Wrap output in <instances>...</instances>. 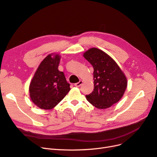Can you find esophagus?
<instances>
[{
    "label": "esophagus",
    "mask_w": 157,
    "mask_h": 157,
    "mask_svg": "<svg viewBox=\"0 0 157 157\" xmlns=\"http://www.w3.org/2000/svg\"><path fill=\"white\" fill-rule=\"evenodd\" d=\"M82 83H83V81H82V80H80L79 82H78V83H75L74 84V85L75 86V87H79V86L82 84Z\"/></svg>",
    "instance_id": "1"
}]
</instances>
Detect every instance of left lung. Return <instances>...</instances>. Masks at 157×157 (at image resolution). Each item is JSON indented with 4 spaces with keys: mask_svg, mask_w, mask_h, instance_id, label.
Masks as SVG:
<instances>
[{
    "mask_svg": "<svg viewBox=\"0 0 157 157\" xmlns=\"http://www.w3.org/2000/svg\"><path fill=\"white\" fill-rule=\"evenodd\" d=\"M83 57L94 68L93 91L86 95L89 102L98 109H106L122 98L127 80L118 64L109 55L97 48H90Z\"/></svg>",
    "mask_w": 157,
    "mask_h": 157,
    "instance_id": "1",
    "label": "left lung"
}]
</instances>
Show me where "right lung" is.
Listing matches in <instances>:
<instances>
[{
  "instance_id": "right-lung-1",
  "label": "right lung",
  "mask_w": 157,
  "mask_h": 157,
  "mask_svg": "<svg viewBox=\"0 0 157 157\" xmlns=\"http://www.w3.org/2000/svg\"><path fill=\"white\" fill-rule=\"evenodd\" d=\"M60 59L58 54L48 55L39 65L30 83V97L40 109L53 108L70 90L64 73L58 70Z\"/></svg>"
}]
</instances>
